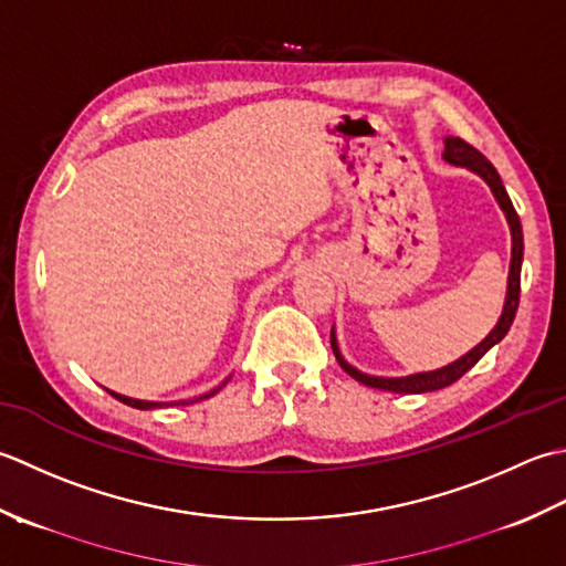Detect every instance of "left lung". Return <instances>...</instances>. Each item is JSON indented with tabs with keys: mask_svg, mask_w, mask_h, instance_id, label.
I'll return each instance as SVG.
<instances>
[{
	"mask_svg": "<svg viewBox=\"0 0 566 566\" xmlns=\"http://www.w3.org/2000/svg\"><path fill=\"white\" fill-rule=\"evenodd\" d=\"M444 158L449 164L454 166H467L479 176L489 182L495 200L503 207L505 217H509V224H511V234H513V259H511V275H509V297H505V307H503V315L499 319V325L493 327V332L489 334L486 339H483L479 347L471 349L467 356H461L459 361L449 364L440 371H430V374H415V376H406V378H378V376H366L361 371H356L347 361L342 359V354L337 349V339H334V332H332V352L337 356L339 366L347 371L352 378L359 380V384L368 386V388H380V390H390V394H428V390H440L452 386L454 380H459L464 376L471 366H474L483 354H486L493 344H499L505 334H509L515 313H517V303H521V266H523V227H521V217H517L515 207L509 198V192H505L501 176L495 172L491 160L483 156L479 148H474L471 144H467L464 138H454L449 136L444 138Z\"/></svg>",
	"mask_w": 566,
	"mask_h": 566,
	"instance_id": "left-lung-1",
	"label": "left lung"
}]
</instances>
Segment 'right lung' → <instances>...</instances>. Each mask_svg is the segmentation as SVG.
I'll return each instance as SVG.
<instances>
[{
	"label": "right lung",
	"instance_id": "1",
	"mask_svg": "<svg viewBox=\"0 0 566 566\" xmlns=\"http://www.w3.org/2000/svg\"><path fill=\"white\" fill-rule=\"evenodd\" d=\"M219 388H214L212 394H207V396H202V398H210V396H214ZM112 394V390H109ZM114 398L117 400H122V402H126V406H132V408H138V410H151V408H160V402H148V400H134V398H126V396H119V394H112ZM200 398V400H202ZM164 406H188L186 400H178V402H164Z\"/></svg>",
	"mask_w": 566,
	"mask_h": 566
}]
</instances>
